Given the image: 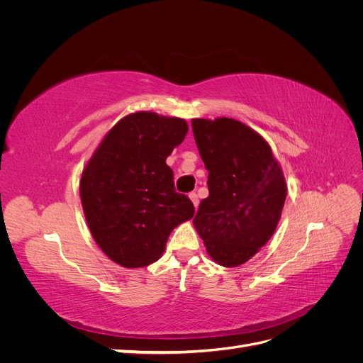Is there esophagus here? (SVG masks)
<instances>
[{
    "mask_svg": "<svg viewBox=\"0 0 363 363\" xmlns=\"http://www.w3.org/2000/svg\"><path fill=\"white\" fill-rule=\"evenodd\" d=\"M189 199H191L192 204L195 206V208H196V207H199V203H200V200H199V195H196L195 192H191V194H189Z\"/></svg>",
    "mask_w": 363,
    "mask_h": 363,
    "instance_id": "obj_1",
    "label": "esophagus"
}]
</instances>
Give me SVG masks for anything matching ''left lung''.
Returning <instances> with one entry per match:
<instances>
[{"instance_id": "8db88e82", "label": "left lung", "mask_w": 363, "mask_h": 363, "mask_svg": "<svg viewBox=\"0 0 363 363\" xmlns=\"http://www.w3.org/2000/svg\"><path fill=\"white\" fill-rule=\"evenodd\" d=\"M192 131L208 171L194 227L213 262L239 267L276 232L288 194L281 167L268 142L233 118H195Z\"/></svg>"}]
</instances>
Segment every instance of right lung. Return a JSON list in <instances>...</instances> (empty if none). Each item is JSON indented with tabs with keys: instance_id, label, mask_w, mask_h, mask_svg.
I'll list each match as a JSON object with an SVG mask.
<instances>
[{
	"instance_id": "obj_1",
	"label": "right lung",
	"mask_w": 363,
	"mask_h": 363,
	"mask_svg": "<svg viewBox=\"0 0 363 363\" xmlns=\"http://www.w3.org/2000/svg\"><path fill=\"white\" fill-rule=\"evenodd\" d=\"M186 135L188 123L182 118L131 113L108 130L84 167L80 199L87 227L118 265L155 263L172 230L194 216L192 201L175 192L167 164Z\"/></svg>"
}]
</instances>
